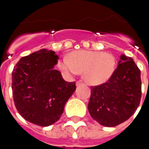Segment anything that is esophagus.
Returning a JSON list of instances; mask_svg holds the SVG:
<instances>
[{
	"instance_id": "obj_1",
	"label": "esophagus",
	"mask_w": 149,
	"mask_h": 149,
	"mask_svg": "<svg viewBox=\"0 0 149 149\" xmlns=\"http://www.w3.org/2000/svg\"><path fill=\"white\" fill-rule=\"evenodd\" d=\"M76 85H77V87H79V86H81V85H83V83H81L80 81H77V83H76Z\"/></svg>"
}]
</instances>
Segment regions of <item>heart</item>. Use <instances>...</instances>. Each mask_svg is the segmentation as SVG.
<instances>
[{"instance_id": "obj_1", "label": "heart", "mask_w": 149, "mask_h": 149, "mask_svg": "<svg viewBox=\"0 0 149 149\" xmlns=\"http://www.w3.org/2000/svg\"><path fill=\"white\" fill-rule=\"evenodd\" d=\"M61 71L67 77L82 73L88 84L105 83L112 77L116 67L115 57L108 52L89 50L72 52L68 57L64 56L58 62Z\"/></svg>"}]
</instances>
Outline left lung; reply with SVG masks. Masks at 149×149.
I'll return each instance as SVG.
<instances>
[{
	"label": "left lung",
	"instance_id": "1",
	"mask_svg": "<svg viewBox=\"0 0 149 149\" xmlns=\"http://www.w3.org/2000/svg\"><path fill=\"white\" fill-rule=\"evenodd\" d=\"M141 97V71L132 58L122 54L109 81L92 87L88 109L100 125L114 127L131 117Z\"/></svg>",
	"mask_w": 149,
	"mask_h": 149
}]
</instances>
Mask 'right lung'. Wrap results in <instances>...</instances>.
<instances>
[{"instance_id":"obj_1","label":"right lung","mask_w":149,"mask_h":149,"mask_svg":"<svg viewBox=\"0 0 149 149\" xmlns=\"http://www.w3.org/2000/svg\"><path fill=\"white\" fill-rule=\"evenodd\" d=\"M59 56L42 49L24 56L12 73L15 106L27 121L47 127L61 118L65 105L76 90L75 82H67L56 70Z\"/></svg>"}]
</instances>
